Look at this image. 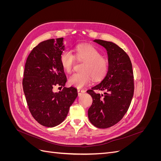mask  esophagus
I'll list each match as a JSON object with an SVG mask.
<instances>
[{
  "mask_svg": "<svg viewBox=\"0 0 161 161\" xmlns=\"http://www.w3.org/2000/svg\"><path fill=\"white\" fill-rule=\"evenodd\" d=\"M85 92V91L83 89H78V94H79V95H80L81 94L84 93Z\"/></svg>",
  "mask_w": 161,
  "mask_h": 161,
  "instance_id": "34e87169",
  "label": "esophagus"
}]
</instances>
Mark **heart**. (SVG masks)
I'll use <instances>...</instances> for the list:
<instances>
[{
    "instance_id": "obj_1",
    "label": "heart",
    "mask_w": 161,
    "mask_h": 161,
    "mask_svg": "<svg viewBox=\"0 0 161 161\" xmlns=\"http://www.w3.org/2000/svg\"><path fill=\"white\" fill-rule=\"evenodd\" d=\"M75 55L71 51L65 50L60 57V64L66 72L72 70L75 64V58L80 61H84L82 66L81 72L72 74L69 79V83L77 88H81L92 80H101L105 76L109 70V62L102 56L101 53L91 45L82 43L74 48Z\"/></svg>"
}]
</instances>
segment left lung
I'll return each mask as SVG.
<instances>
[{
	"instance_id": "left-lung-1",
	"label": "left lung",
	"mask_w": 161,
	"mask_h": 161,
	"mask_svg": "<svg viewBox=\"0 0 161 161\" xmlns=\"http://www.w3.org/2000/svg\"><path fill=\"white\" fill-rule=\"evenodd\" d=\"M94 42L106 49L109 70L100 83L86 91L92 98L88 117L95 127L108 128L118 123L129 109L134 91L132 65L128 55L115 43L101 40ZM95 90L105 92L96 94Z\"/></svg>"
}]
</instances>
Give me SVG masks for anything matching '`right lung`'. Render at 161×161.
<instances>
[{"instance_id":"right-lung-1","label":"right lung","mask_w":161,"mask_h":161,"mask_svg":"<svg viewBox=\"0 0 161 161\" xmlns=\"http://www.w3.org/2000/svg\"><path fill=\"white\" fill-rule=\"evenodd\" d=\"M64 50L63 37L43 41L32 50L25 65L22 83L29 110L46 127L61 124L78 95L75 87H64L67 79L60 61ZM56 86H63V91L53 93Z\"/></svg>"}]
</instances>
